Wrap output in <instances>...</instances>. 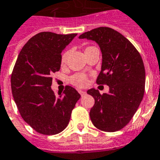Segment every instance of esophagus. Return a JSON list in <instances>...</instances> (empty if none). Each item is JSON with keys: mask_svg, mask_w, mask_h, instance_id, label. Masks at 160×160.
<instances>
[{"mask_svg": "<svg viewBox=\"0 0 160 160\" xmlns=\"http://www.w3.org/2000/svg\"><path fill=\"white\" fill-rule=\"evenodd\" d=\"M79 93H80V95L83 96V95H84V94H85V93H86V92L84 91V90H79Z\"/></svg>", "mask_w": 160, "mask_h": 160, "instance_id": "1", "label": "esophagus"}]
</instances>
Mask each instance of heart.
I'll use <instances>...</instances> for the list:
<instances>
[{
	"mask_svg": "<svg viewBox=\"0 0 160 160\" xmlns=\"http://www.w3.org/2000/svg\"><path fill=\"white\" fill-rule=\"evenodd\" d=\"M68 56L69 51H66L62 54V58H61V65L62 66H65V64L67 63ZM70 82L77 87H84L87 84V83H88V80H87V76L81 73H77L73 75L70 78Z\"/></svg>",
	"mask_w": 160,
	"mask_h": 160,
	"instance_id": "obj_1",
	"label": "heart"
}]
</instances>
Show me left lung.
<instances>
[{
	"mask_svg": "<svg viewBox=\"0 0 160 160\" xmlns=\"http://www.w3.org/2000/svg\"><path fill=\"white\" fill-rule=\"evenodd\" d=\"M79 38L95 41L102 52V67L96 82L107 84L109 92L98 89L87 93L94 98L89 116L94 127L102 132L122 129L132 120L145 93L143 60L133 44L108 27H99L80 35Z\"/></svg>",
	"mask_w": 160,
	"mask_h": 160,
	"instance_id": "1",
	"label": "left lung"
}]
</instances>
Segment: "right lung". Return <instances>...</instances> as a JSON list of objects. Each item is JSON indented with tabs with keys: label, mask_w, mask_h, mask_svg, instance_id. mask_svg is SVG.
<instances>
[{
	"label": "right lung",
	"mask_w": 160,
	"mask_h": 160,
	"mask_svg": "<svg viewBox=\"0 0 160 160\" xmlns=\"http://www.w3.org/2000/svg\"><path fill=\"white\" fill-rule=\"evenodd\" d=\"M77 33L42 32L23 47L11 74V90L22 118L36 132L56 135L67 127L80 94L71 86L56 95L52 74L61 67L62 50Z\"/></svg>",
	"instance_id": "1"
}]
</instances>
